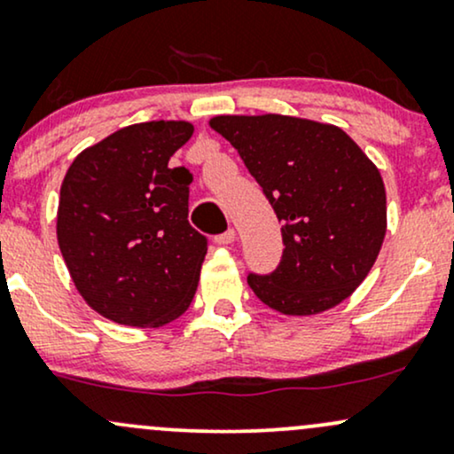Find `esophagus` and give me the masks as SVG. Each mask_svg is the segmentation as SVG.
I'll return each mask as SVG.
<instances>
[{"instance_id": "esophagus-1", "label": "esophagus", "mask_w": 454, "mask_h": 454, "mask_svg": "<svg viewBox=\"0 0 454 454\" xmlns=\"http://www.w3.org/2000/svg\"><path fill=\"white\" fill-rule=\"evenodd\" d=\"M233 242H236V231H233V229H227L225 233L216 236V244H223V247H227V244H233Z\"/></svg>"}]
</instances>
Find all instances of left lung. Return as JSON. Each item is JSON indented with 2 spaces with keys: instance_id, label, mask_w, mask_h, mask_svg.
Returning <instances> with one entry per match:
<instances>
[{
  "instance_id": "left-lung-1",
  "label": "left lung",
  "mask_w": 454,
  "mask_h": 454,
  "mask_svg": "<svg viewBox=\"0 0 454 454\" xmlns=\"http://www.w3.org/2000/svg\"><path fill=\"white\" fill-rule=\"evenodd\" d=\"M282 223V259L248 274L265 306L308 317L342 303L376 263L387 233L382 176L335 125L285 114L215 116Z\"/></svg>"
}]
</instances>
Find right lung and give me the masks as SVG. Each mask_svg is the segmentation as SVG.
<instances>
[{
  "label": "right lung",
  "mask_w": 454,
  "mask_h": 454,
  "mask_svg": "<svg viewBox=\"0 0 454 454\" xmlns=\"http://www.w3.org/2000/svg\"><path fill=\"white\" fill-rule=\"evenodd\" d=\"M186 121L122 127L74 159L61 184L57 239L74 285L101 317L161 327L193 301L207 239L189 225Z\"/></svg>",
  "instance_id": "right-lung-1"
}]
</instances>
